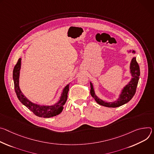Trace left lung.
Returning a JSON list of instances; mask_svg holds the SVG:
<instances>
[{
	"mask_svg": "<svg viewBox=\"0 0 154 154\" xmlns=\"http://www.w3.org/2000/svg\"><path fill=\"white\" fill-rule=\"evenodd\" d=\"M127 52L128 53H132L133 54H136V51L133 49L127 50ZM130 73L131 76L130 81L122 89L119 95V97L115 101L110 102L105 101L98 98V97L95 94L94 85L91 82H90L91 94L92 97H94L98 104L108 108H117L128 103L133 97L136 92V89L137 88L140 76V66L136 62V58L135 56L131 59L130 63Z\"/></svg>",
	"mask_w": 154,
	"mask_h": 154,
	"instance_id": "left-lung-1",
	"label": "left lung"
}]
</instances>
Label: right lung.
<instances>
[{
  "mask_svg": "<svg viewBox=\"0 0 154 154\" xmlns=\"http://www.w3.org/2000/svg\"><path fill=\"white\" fill-rule=\"evenodd\" d=\"M21 66V58H20L18 62L14 67L13 72V78L14 84V90L16 94L17 97L25 106H26L29 110L33 112L36 116L44 117L49 118L51 117L56 116L62 112L63 109V105L66 103L68 92L69 91L70 83L63 89L59 100L52 105H42L33 103L29 100L21 92L20 88V70Z\"/></svg>",
  "mask_w": 154,
  "mask_h": 154,
  "instance_id": "1",
  "label": "right lung"
}]
</instances>
